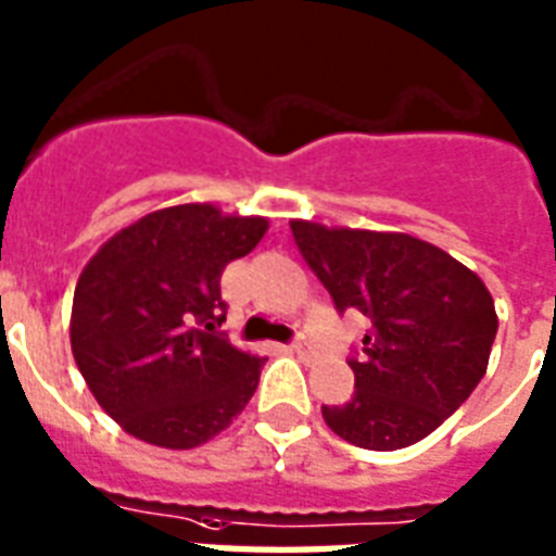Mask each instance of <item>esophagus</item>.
Returning a JSON list of instances; mask_svg holds the SVG:
<instances>
[{
  "mask_svg": "<svg viewBox=\"0 0 556 556\" xmlns=\"http://www.w3.org/2000/svg\"><path fill=\"white\" fill-rule=\"evenodd\" d=\"M291 353H294L296 358H303V362H308V358H315V346L308 344L306 338H296L294 344H291Z\"/></svg>",
  "mask_w": 556,
  "mask_h": 556,
  "instance_id": "esophagus-1",
  "label": "esophagus"
}]
</instances>
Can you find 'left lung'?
Returning a JSON list of instances; mask_svg holds the SVG:
<instances>
[{
    "mask_svg": "<svg viewBox=\"0 0 556 556\" xmlns=\"http://www.w3.org/2000/svg\"><path fill=\"white\" fill-rule=\"evenodd\" d=\"M303 260L334 308L370 320L350 355L355 393L324 405L326 426L346 443L393 452L429 438L484 379L498 317L486 286L405 232L291 222Z\"/></svg>",
    "mask_w": 556,
    "mask_h": 556,
    "instance_id": "1",
    "label": "left lung"
}]
</instances>
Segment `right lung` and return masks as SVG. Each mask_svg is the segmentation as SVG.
Returning a JSON list of instances; mask_svg holds the SVG:
<instances>
[{
	"instance_id": "add662e5",
	"label": "right lung",
	"mask_w": 556,
	"mask_h": 556,
	"mask_svg": "<svg viewBox=\"0 0 556 556\" xmlns=\"http://www.w3.org/2000/svg\"><path fill=\"white\" fill-rule=\"evenodd\" d=\"M265 230V218L184 203L139 218L87 262L72 300V355L127 434L192 448L248 405L265 358L218 332L222 274Z\"/></svg>"
}]
</instances>
